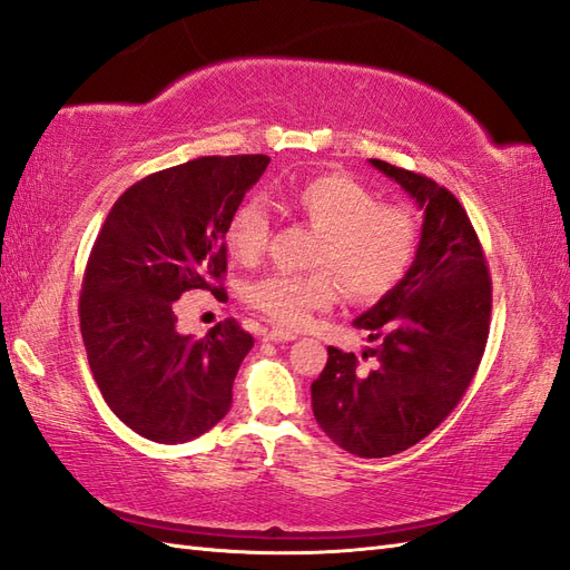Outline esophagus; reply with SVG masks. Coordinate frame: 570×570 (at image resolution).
<instances>
[{"label": "esophagus", "instance_id": "34e87169", "mask_svg": "<svg viewBox=\"0 0 570 570\" xmlns=\"http://www.w3.org/2000/svg\"><path fill=\"white\" fill-rule=\"evenodd\" d=\"M262 340L265 342H294L296 334L288 330H265L262 332Z\"/></svg>", "mask_w": 570, "mask_h": 570}]
</instances>
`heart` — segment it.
I'll use <instances>...</instances> for the list:
<instances>
[{
	"instance_id": "heart-1",
	"label": "heart",
	"mask_w": 570,
	"mask_h": 570,
	"mask_svg": "<svg viewBox=\"0 0 570 570\" xmlns=\"http://www.w3.org/2000/svg\"><path fill=\"white\" fill-rule=\"evenodd\" d=\"M294 209L323 240L317 243L313 274L274 272L247 284L245 301L272 323L298 330L313 313L327 311L346 294L371 303L390 294L412 265L416 224L412 214L377 204L371 189L344 173H323L301 183L291 195ZM230 257L253 265L269 240V216L259 202H243L226 226Z\"/></svg>"
}]
</instances>
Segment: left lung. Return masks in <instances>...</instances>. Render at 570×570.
<instances>
[{
	"label": "left lung",
	"mask_w": 570,
	"mask_h": 570,
	"mask_svg": "<svg viewBox=\"0 0 570 570\" xmlns=\"http://www.w3.org/2000/svg\"><path fill=\"white\" fill-rule=\"evenodd\" d=\"M424 212L404 279L354 320L368 332L373 368L327 346L311 385L313 414L334 443L358 458L416 445L455 410L484 354L491 317L487 257L458 197L426 175L371 158Z\"/></svg>",
	"instance_id": "8db88e82"
}]
</instances>
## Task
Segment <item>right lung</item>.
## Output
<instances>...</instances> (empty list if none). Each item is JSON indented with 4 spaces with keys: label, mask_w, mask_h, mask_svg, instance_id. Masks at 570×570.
Returning a JSON list of instances; mask_svg holds the SVG:
<instances>
[{
    "label": "right lung",
    "mask_w": 570,
    "mask_h": 570,
    "mask_svg": "<svg viewBox=\"0 0 570 570\" xmlns=\"http://www.w3.org/2000/svg\"><path fill=\"white\" fill-rule=\"evenodd\" d=\"M267 166L262 154L202 156L146 175L94 243L79 298L86 356L115 416L149 441L187 443L230 410L253 337L233 317L199 340L180 334L175 301L195 288L218 298L228 218Z\"/></svg>",
    "instance_id": "obj_1"
}]
</instances>
